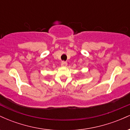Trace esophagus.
<instances>
[{"label":"esophagus","instance_id":"esophagus-1","mask_svg":"<svg viewBox=\"0 0 130 130\" xmlns=\"http://www.w3.org/2000/svg\"><path fill=\"white\" fill-rule=\"evenodd\" d=\"M61 66L62 67H67V63L65 61H62V63H61Z\"/></svg>","mask_w":130,"mask_h":130}]
</instances>
